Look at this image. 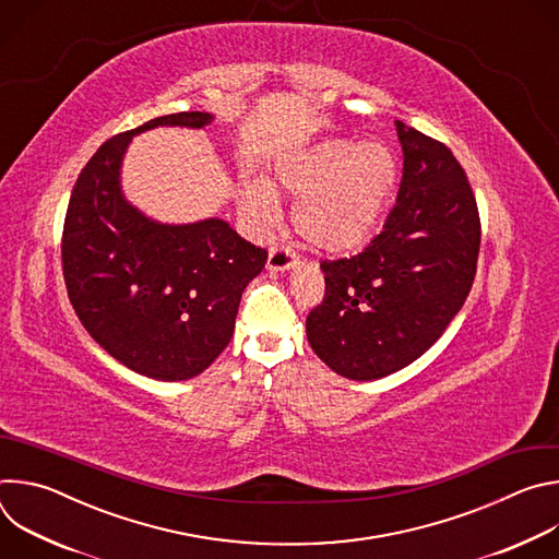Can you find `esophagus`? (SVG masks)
<instances>
[{"label":"esophagus","instance_id":"obj_1","mask_svg":"<svg viewBox=\"0 0 559 559\" xmlns=\"http://www.w3.org/2000/svg\"><path fill=\"white\" fill-rule=\"evenodd\" d=\"M296 265H298V259L287 248H281V246L270 248V254H267V270L270 272H285V270H292Z\"/></svg>","mask_w":559,"mask_h":559}]
</instances>
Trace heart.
<instances>
[{"instance_id":"1","label":"heart","mask_w":559,"mask_h":559,"mask_svg":"<svg viewBox=\"0 0 559 559\" xmlns=\"http://www.w3.org/2000/svg\"><path fill=\"white\" fill-rule=\"evenodd\" d=\"M274 181L298 199L294 227L305 241L325 252H352L369 241L393 197L397 158L382 141L330 139L285 156ZM241 203L257 231L281 216L278 197L263 179L246 183Z\"/></svg>"}]
</instances>
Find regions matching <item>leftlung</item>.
Listing matches in <instances>:
<instances>
[{"mask_svg": "<svg viewBox=\"0 0 559 559\" xmlns=\"http://www.w3.org/2000/svg\"><path fill=\"white\" fill-rule=\"evenodd\" d=\"M405 164L384 227L369 246L323 261L325 298L307 341L330 369L376 380L420 358L462 309L480 252V214L453 152L395 121Z\"/></svg>", "mask_w": 559, "mask_h": 559, "instance_id": "left-lung-1", "label": "left lung"}]
</instances>
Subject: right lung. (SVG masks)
Segmentation results:
<instances>
[{
  "instance_id": "1",
  "label": "right lung",
  "mask_w": 559,
  "mask_h": 559,
  "mask_svg": "<svg viewBox=\"0 0 559 559\" xmlns=\"http://www.w3.org/2000/svg\"><path fill=\"white\" fill-rule=\"evenodd\" d=\"M212 119L177 112L108 139L79 175L63 221V281L79 321L112 358L154 380L194 378L218 358L243 289L267 261L223 218L158 223L121 192L134 134Z\"/></svg>"
}]
</instances>
